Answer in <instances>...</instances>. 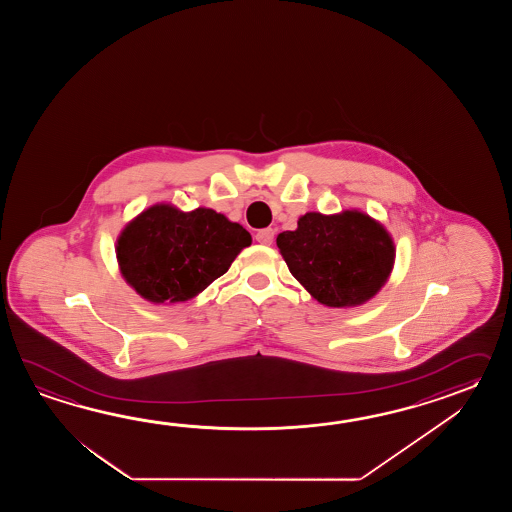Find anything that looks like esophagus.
<instances>
[{"label": "esophagus", "instance_id": "34e87169", "mask_svg": "<svg viewBox=\"0 0 512 512\" xmlns=\"http://www.w3.org/2000/svg\"><path fill=\"white\" fill-rule=\"evenodd\" d=\"M254 238H256V241H258V243H261V245H271L272 240H274V230H272V229L258 230V232H256V236H254Z\"/></svg>", "mask_w": 512, "mask_h": 512}]
</instances>
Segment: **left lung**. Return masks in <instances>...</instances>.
I'll return each instance as SVG.
<instances>
[{"instance_id":"obj_1","label":"left lung","mask_w":512,"mask_h":512,"mask_svg":"<svg viewBox=\"0 0 512 512\" xmlns=\"http://www.w3.org/2000/svg\"><path fill=\"white\" fill-rule=\"evenodd\" d=\"M283 260L309 294L327 307L364 304L381 291L395 260L392 238L370 216L309 212L298 229L278 234Z\"/></svg>"}]
</instances>
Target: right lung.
Returning <instances> with one entry per match:
<instances>
[{"mask_svg": "<svg viewBox=\"0 0 512 512\" xmlns=\"http://www.w3.org/2000/svg\"><path fill=\"white\" fill-rule=\"evenodd\" d=\"M251 241L240 223L212 208L181 212L153 205L122 230L117 260L124 280L142 298L174 304L205 291Z\"/></svg>", "mask_w": 512, "mask_h": 512, "instance_id": "obj_1", "label": "right lung"}]
</instances>
